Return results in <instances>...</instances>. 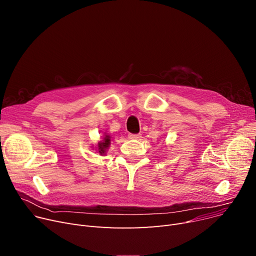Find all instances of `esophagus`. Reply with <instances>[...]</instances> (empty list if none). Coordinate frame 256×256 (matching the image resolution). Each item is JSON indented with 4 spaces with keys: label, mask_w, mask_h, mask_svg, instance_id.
<instances>
[{
    "label": "esophagus",
    "mask_w": 256,
    "mask_h": 256,
    "mask_svg": "<svg viewBox=\"0 0 256 256\" xmlns=\"http://www.w3.org/2000/svg\"><path fill=\"white\" fill-rule=\"evenodd\" d=\"M128 138L130 140H140L142 136H140V133H138V134H132V133H130V134H128Z\"/></svg>",
    "instance_id": "obj_1"
}]
</instances>
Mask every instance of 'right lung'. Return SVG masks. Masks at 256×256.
<instances>
[{"mask_svg":"<svg viewBox=\"0 0 256 256\" xmlns=\"http://www.w3.org/2000/svg\"><path fill=\"white\" fill-rule=\"evenodd\" d=\"M109 144H110V136H105L103 140L98 142V151L101 155L106 152V149L109 147Z\"/></svg>","mask_w":256,"mask_h":256,"instance_id":"add662e5","label":"right lung"}]
</instances>
